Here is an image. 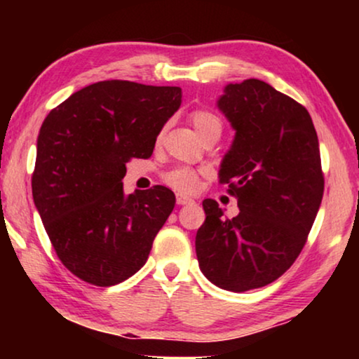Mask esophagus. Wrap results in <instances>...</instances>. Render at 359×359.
Here are the masks:
<instances>
[{
	"label": "esophagus",
	"instance_id": "34e87169",
	"mask_svg": "<svg viewBox=\"0 0 359 359\" xmlns=\"http://www.w3.org/2000/svg\"><path fill=\"white\" fill-rule=\"evenodd\" d=\"M176 203H178L180 205H186V204H193L194 199L188 198V196H184V194H176Z\"/></svg>",
	"mask_w": 359,
	"mask_h": 359
}]
</instances>
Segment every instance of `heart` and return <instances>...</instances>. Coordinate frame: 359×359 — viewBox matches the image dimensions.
I'll use <instances>...</instances> for the list:
<instances>
[{"label":"heart","mask_w":359,"mask_h":359,"mask_svg":"<svg viewBox=\"0 0 359 359\" xmlns=\"http://www.w3.org/2000/svg\"><path fill=\"white\" fill-rule=\"evenodd\" d=\"M191 122H193L194 130L198 132L201 140L209 139V137H220L224 130V122L212 111L208 109H196L191 112ZM165 183L171 188L180 191V193H191L198 186V175L191 168H175L165 173Z\"/></svg>","instance_id":"b5f03b06"}]
</instances>
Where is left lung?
I'll list each match as a JSON object with an SVG mask.
<instances>
[{
  "mask_svg": "<svg viewBox=\"0 0 359 359\" xmlns=\"http://www.w3.org/2000/svg\"><path fill=\"white\" fill-rule=\"evenodd\" d=\"M217 106L235 129L219 183L240 212L227 219L204 199L196 255L210 283L243 292L276 281L302 252L323 196L320 150L306 107L262 80L230 83Z\"/></svg>",
  "mask_w": 359,
  "mask_h": 359,
  "instance_id": "obj_1",
  "label": "left lung"
}]
</instances>
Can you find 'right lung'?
I'll list each match as a JSON object with an SVG mask.
<instances>
[{"instance_id":"right-lung-1","label":"right lung","mask_w":359,"mask_h":359,"mask_svg":"<svg viewBox=\"0 0 359 359\" xmlns=\"http://www.w3.org/2000/svg\"><path fill=\"white\" fill-rule=\"evenodd\" d=\"M181 88L97 81L48 112L37 137L34 204L57 257L95 286L144 266L175 208L165 186L124 194L130 158H149L180 109Z\"/></svg>"}]
</instances>
